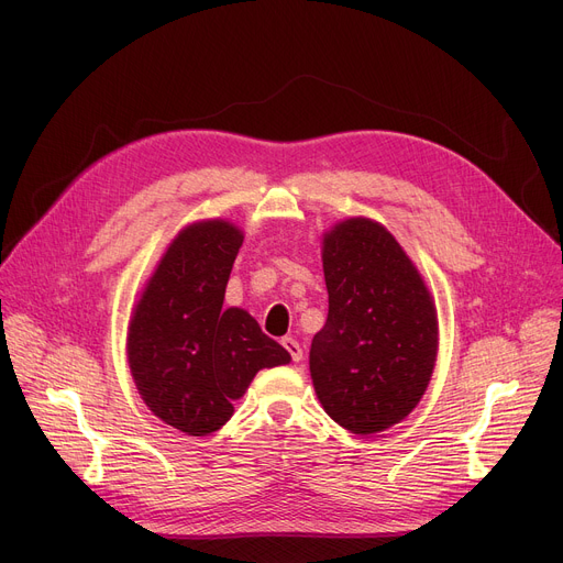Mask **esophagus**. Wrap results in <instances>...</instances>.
Wrapping results in <instances>:
<instances>
[{"label": "esophagus", "mask_w": 563, "mask_h": 563, "mask_svg": "<svg viewBox=\"0 0 563 563\" xmlns=\"http://www.w3.org/2000/svg\"><path fill=\"white\" fill-rule=\"evenodd\" d=\"M282 345L286 347V352L291 354V360L294 362H300L302 360V347L298 345V340H294V338H284L282 340Z\"/></svg>", "instance_id": "1"}]
</instances>
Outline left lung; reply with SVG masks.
I'll list each match as a JSON object with an SVG mask.
<instances>
[{"instance_id":"1","label":"left lung","mask_w":563,"mask_h":563,"mask_svg":"<svg viewBox=\"0 0 563 563\" xmlns=\"http://www.w3.org/2000/svg\"><path fill=\"white\" fill-rule=\"evenodd\" d=\"M329 317L312 338L314 391L340 428L376 434L413 411L430 385L434 300L399 242L371 218H347L321 242Z\"/></svg>"}]
</instances>
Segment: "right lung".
Returning <instances> with one entry per match:
<instances>
[{
    "instance_id": "1",
    "label": "right lung",
    "mask_w": 563,
    "mask_h": 563,
    "mask_svg": "<svg viewBox=\"0 0 563 563\" xmlns=\"http://www.w3.org/2000/svg\"><path fill=\"white\" fill-rule=\"evenodd\" d=\"M244 242L228 220H199L168 244L135 302L126 356L139 395L172 428L207 437L232 418L255 373L291 362L242 308H223Z\"/></svg>"
}]
</instances>
